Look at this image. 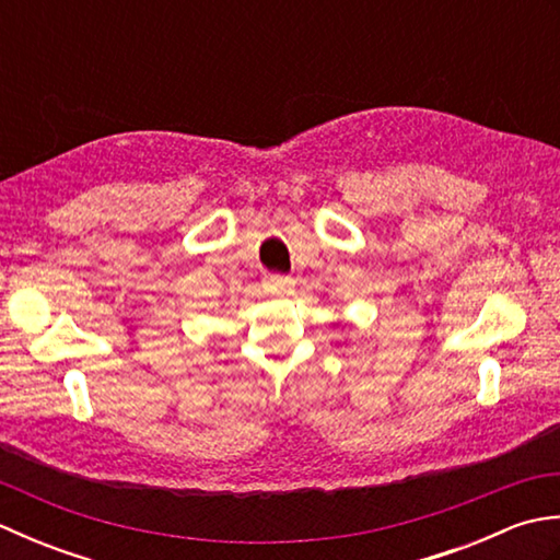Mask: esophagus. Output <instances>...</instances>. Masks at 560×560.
<instances>
[{
    "instance_id": "obj_1",
    "label": "esophagus",
    "mask_w": 560,
    "mask_h": 560,
    "mask_svg": "<svg viewBox=\"0 0 560 560\" xmlns=\"http://www.w3.org/2000/svg\"><path fill=\"white\" fill-rule=\"evenodd\" d=\"M295 287V281L291 277H279V273H273V277L267 279V289L271 293H291Z\"/></svg>"
}]
</instances>
